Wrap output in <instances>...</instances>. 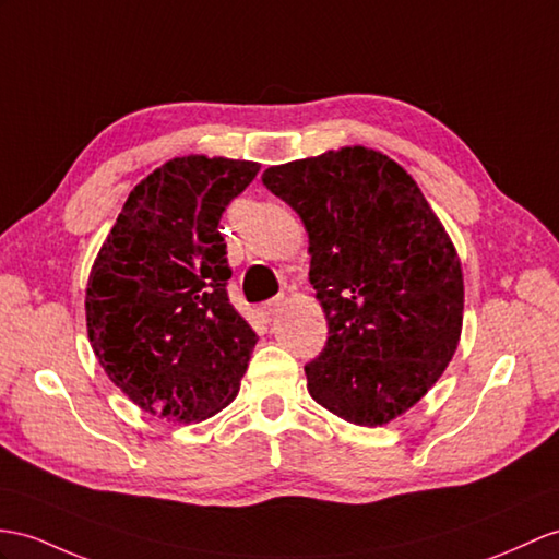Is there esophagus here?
<instances>
[{
	"label": "esophagus",
	"mask_w": 559,
	"mask_h": 559,
	"mask_svg": "<svg viewBox=\"0 0 559 559\" xmlns=\"http://www.w3.org/2000/svg\"><path fill=\"white\" fill-rule=\"evenodd\" d=\"M284 306H287V298H284V296L272 298V301H267V304L261 308L263 318H265V320H275V318L280 316V312L284 310Z\"/></svg>",
	"instance_id": "esophagus-1"
}]
</instances>
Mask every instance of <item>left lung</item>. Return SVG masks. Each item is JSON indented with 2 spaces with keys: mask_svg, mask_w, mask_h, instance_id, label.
<instances>
[{
  "mask_svg": "<svg viewBox=\"0 0 559 559\" xmlns=\"http://www.w3.org/2000/svg\"><path fill=\"white\" fill-rule=\"evenodd\" d=\"M304 221L330 336L306 365L308 393L350 425L382 427L425 399L462 332L457 251L417 182L367 146L263 173Z\"/></svg>",
  "mask_w": 559,
  "mask_h": 559,
  "instance_id": "1",
  "label": "left lung"
}]
</instances>
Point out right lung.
<instances>
[{
	"instance_id": "right-lung-1",
	"label": "right lung",
	"mask_w": 559,
	"mask_h": 559,
	"mask_svg": "<svg viewBox=\"0 0 559 559\" xmlns=\"http://www.w3.org/2000/svg\"><path fill=\"white\" fill-rule=\"evenodd\" d=\"M261 166L177 156L122 203L85 289L87 336L108 379L175 421H201L237 399L255 332L233 308L217 223Z\"/></svg>"
}]
</instances>
